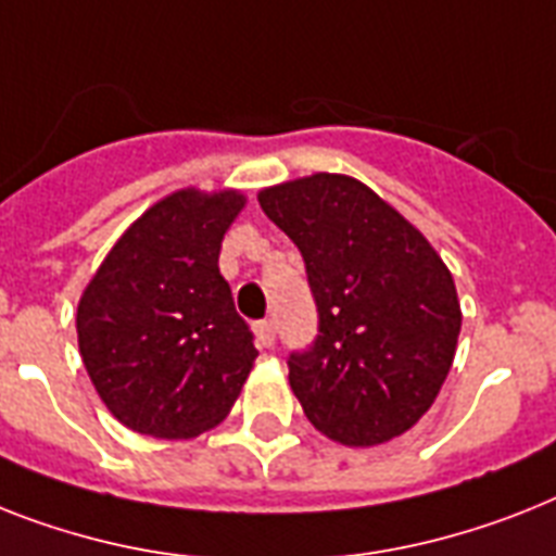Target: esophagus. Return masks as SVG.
Instances as JSON below:
<instances>
[{
	"mask_svg": "<svg viewBox=\"0 0 556 556\" xmlns=\"http://www.w3.org/2000/svg\"><path fill=\"white\" fill-rule=\"evenodd\" d=\"M254 333H256V342H260L263 349H270L274 340H277V325H274V319H263V323L254 325Z\"/></svg>",
	"mask_w": 556,
	"mask_h": 556,
	"instance_id": "34e87169",
	"label": "esophagus"
}]
</instances>
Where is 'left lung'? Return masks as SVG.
Here are the masks:
<instances>
[{
  "label": "left lung",
  "instance_id": "obj_1",
  "mask_svg": "<svg viewBox=\"0 0 556 556\" xmlns=\"http://www.w3.org/2000/svg\"><path fill=\"white\" fill-rule=\"evenodd\" d=\"M256 200L300 248L317 300V340L288 359L311 426L342 445L405 434L457 354L463 311L448 265L354 176H300Z\"/></svg>",
  "mask_w": 556,
  "mask_h": 556
}]
</instances>
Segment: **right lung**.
I'll list each match as a JSON object with an SVG mask.
<instances>
[{"label": "right lung", "mask_w": 556, "mask_h": 556, "mask_svg": "<svg viewBox=\"0 0 556 556\" xmlns=\"http://www.w3.org/2000/svg\"><path fill=\"white\" fill-rule=\"evenodd\" d=\"M245 193L182 188L116 239L76 308L85 371L137 434L191 440L219 426L260 351L219 274Z\"/></svg>", "instance_id": "1"}]
</instances>
